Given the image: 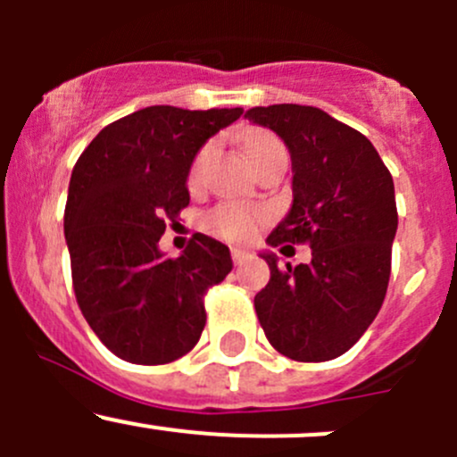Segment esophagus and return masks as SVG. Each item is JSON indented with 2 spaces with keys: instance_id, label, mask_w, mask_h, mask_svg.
<instances>
[{
  "instance_id": "obj_1",
  "label": "esophagus",
  "mask_w": 457,
  "mask_h": 457,
  "mask_svg": "<svg viewBox=\"0 0 457 457\" xmlns=\"http://www.w3.org/2000/svg\"><path fill=\"white\" fill-rule=\"evenodd\" d=\"M232 258L237 265H243L245 261H250L252 254L247 250H243V247H232Z\"/></svg>"
}]
</instances>
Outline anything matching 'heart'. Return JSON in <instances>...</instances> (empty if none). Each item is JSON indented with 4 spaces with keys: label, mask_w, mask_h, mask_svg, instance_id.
<instances>
[{
    "label": "heart",
    "mask_w": 457,
    "mask_h": 457,
    "mask_svg": "<svg viewBox=\"0 0 457 457\" xmlns=\"http://www.w3.org/2000/svg\"><path fill=\"white\" fill-rule=\"evenodd\" d=\"M280 145V141L276 139L270 132H254L245 139V154L250 159V163L254 165L262 154H265L270 147ZM212 145H205L196 156L195 165H192V181H196L201 174L203 163H205L207 154H210ZM261 220V212L247 210L241 205H220L219 210H214L210 214V228L214 229L219 237L229 238V241H247V238L254 237L256 225Z\"/></svg>",
    "instance_id": "1"
}]
</instances>
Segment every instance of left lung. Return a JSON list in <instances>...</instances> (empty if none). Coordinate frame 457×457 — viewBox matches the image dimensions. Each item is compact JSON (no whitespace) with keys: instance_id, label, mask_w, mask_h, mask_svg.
I'll return each instance as SVG.
<instances>
[{"instance_id":"8db88e82","label":"left lung","mask_w":457,"mask_h":457,"mask_svg":"<svg viewBox=\"0 0 457 457\" xmlns=\"http://www.w3.org/2000/svg\"><path fill=\"white\" fill-rule=\"evenodd\" d=\"M292 156V207L267 245L310 243L312 262L278 267L262 252L270 283L256 294L262 331L292 361L322 362L358 343L385 301L398 229L394 179L365 135L320 108H252Z\"/></svg>"}]
</instances>
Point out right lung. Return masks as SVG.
<instances>
[{
    "label": "right lung",
    "mask_w": 457,
    "mask_h": 457,
    "mask_svg": "<svg viewBox=\"0 0 457 457\" xmlns=\"http://www.w3.org/2000/svg\"><path fill=\"white\" fill-rule=\"evenodd\" d=\"M241 114L150 105L105 126L72 168L63 234L75 296L121 361L165 365L199 343L203 294L232 271L229 247L195 234L181 256L168 258L159 241L190 203L199 150Z\"/></svg>",
    "instance_id": "1"
}]
</instances>
